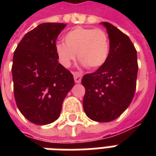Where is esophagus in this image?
<instances>
[{
    "instance_id": "34e87169",
    "label": "esophagus",
    "mask_w": 156,
    "mask_h": 156,
    "mask_svg": "<svg viewBox=\"0 0 156 156\" xmlns=\"http://www.w3.org/2000/svg\"><path fill=\"white\" fill-rule=\"evenodd\" d=\"M73 78H74L75 83H79L81 82L82 76H83V74H82L80 72H73Z\"/></svg>"
}]
</instances>
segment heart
Here are the masks:
<instances>
[{"label":"heart","instance_id":"heart-1","mask_svg":"<svg viewBox=\"0 0 156 156\" xmlns=\"http://www.w3.org/2000/svg\"><path fill=\"white\" fill-rule=\"evenodd\" d=\"M63 42L55 47L58 59L64 67H69L76 58L89 68L100 67L108 59L109 40L108 34L100 28L77 27L65 34Z\"/></svg>","mask_w":156,"mask_h":156}]
</instances>
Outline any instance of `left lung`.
Listing matches in <instances>:
<instances>
[{
    "label": "left lung",
    "mask_w": 156,
    "mask_h": 156,
    "mask_svg": "<svg viewBox=\"0 0 156 156\" xmlns=\"http://www.w3.org/2000/svg\"><path fill=\"white\" fill-rule=\"evenodd\" d=\"M109 38V54L104 64L84 75L83 106L90 119L115 120L129 107L134 98L138 73L137 52L127 35L108 22H101Z\"/></svg>",
    "instance_id": "1"
}]
</instances>
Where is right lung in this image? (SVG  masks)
Instances as JSON below:
<instances>
[{
	"label": "right lung",
	"instance_id": "right-lung-1",
	"mask_svg": "<svg viewBox=\"0 0 156 156\" xmlns=\"http://www.w3.org/2000/svg\"><path fill=\"white\" fill-rule=\"evenodd\" d=\"M64 23H42L27 32L14 51L12 79L19 110L30 122L51 124L74 85L73 76L58 62L55 47Z\"/></svg>",
	"mask_w": 156,
	"mask_h": 156
}]
</instances>
